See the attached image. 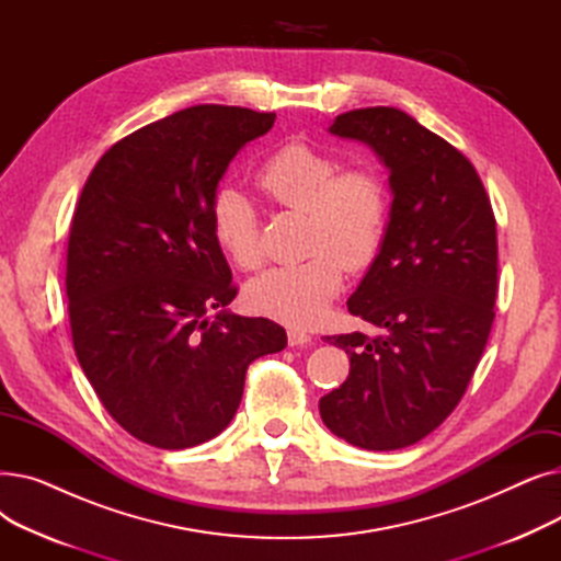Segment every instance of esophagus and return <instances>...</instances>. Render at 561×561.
<instances>
[{
	"mask_svg": "<svg viewBox=\"0 0 561 561\" xmlns=\"http://www.w3.org/2000/svg\"><path fill=\"white\" fill-rule=\"evenodd\" d=\"M286 334H288V345H290V347H293V345H307V343H311V336H309V332H305V330L290 328Z\"/></svg>",
	"mask_w": 561,
	"mask_h": 561,
	"instance_id": "34e87169",
	"label": "esophagus"
}]
</instances>
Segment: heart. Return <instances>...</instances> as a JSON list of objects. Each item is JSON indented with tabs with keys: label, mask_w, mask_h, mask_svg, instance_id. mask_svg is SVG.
<instances>
[{
	"label": "heart",
	"mask_w": 561,
	"mask_h": 561,
	"mask_svg": "<svg viewBox=\"0 0 561 561\" xmlns=\"http://www.w3.org/2000/svg\"><path fill=\"white\" fill-rule=\"evenodd\" d=\"M259 188L277 206L305 214L307 259L279 265L245 288L250 307L290 325L318 320L343 286V265L364 271L387 239L391 199L373 168H343L334 154L293 140L265 159ZM211 229L220 250L243 271L263 263L261 220L250 197L222 186L211 202Z\"/></svg>",
	"instance_id": "b5f03b06"
}]
</instances>
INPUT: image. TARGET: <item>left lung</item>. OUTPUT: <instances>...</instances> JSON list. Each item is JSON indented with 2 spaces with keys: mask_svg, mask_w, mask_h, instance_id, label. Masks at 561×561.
Listing matches in <instances>:
<instances>
[{
  "mask_svg": "<svg viewBox=\"0 0 561 561\" xmlns=\"http://www.w3.org/2000/svg\"><path fill=\"white\" fill-rule=\"evenodd\" d=\"M330 131L373 147L393 204L385 245L347 300L379 334L325 336L347 352L350 375L320 398V416L352 446L398 450L453 414L482 359L495 318V216L473 163L404 111L355 108Z\"/></svg>",
  "mask_w": 561,
  "mask_h": 561,
  "instance_id": "1",
  "label": "left lung"
}]
</instances>
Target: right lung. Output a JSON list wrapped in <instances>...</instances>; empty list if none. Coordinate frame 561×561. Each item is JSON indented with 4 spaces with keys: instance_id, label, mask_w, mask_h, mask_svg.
<instances>
[{
    "instance_id": "right-lung-1",
    "label": "right lung",
    "mask_w": 561,
    "mask_h": 561,
    "mask_svg": "<svg viewBox=\"0 0 561 561\" xmlns=\"http://www.w3.org/2000/svg\"><path fill=\"white\" fill-rule=\"evenodd\" d=\"M273 123L243 106L176 111L106 150L77 202L66 265L77 359L111 419L147 446L220 434L248 366L286 347L277 322L225 311L239 288L211 229L229 161Z\"/></svg>"
}]
</instances>
